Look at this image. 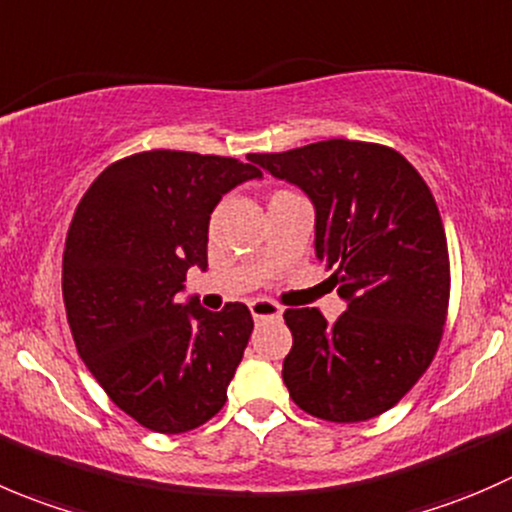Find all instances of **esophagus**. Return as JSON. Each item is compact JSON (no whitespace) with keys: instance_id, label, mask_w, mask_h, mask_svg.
Returning a JSON list of instances; mask_svg holds the SVG:
<instances>
[{"instance_id":"1","label":"esophagus","mask_w":512,"mask_h":512,"mask_svg":"<svg viewBox=\"0 0 512 512\" xmlns=\"http://www.w3.org/2000/svg\"><path fill=\"white\" fill-rule=\"evenodd\" d=\"M249 308L254 318H278L283 313V308L278 303L268 301V298H256V301L249 303Z\"/></svg>"}]
</instances>
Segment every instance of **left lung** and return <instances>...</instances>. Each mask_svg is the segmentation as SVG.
Here are the masks:
<instances>
[{
    "instance_id": "left-lung-1",
    "label": "left lung",
    "mask_w": 512,
    "mask_h": 512,
    "mask_svg": "<svg viewBox=\"0 0 512 512\" xmlns=\"http://www.w3.org/2000/svg\"><path fill=\"white\" fill-rule=\"evenodd\" d=\"M249 159L308 196L316 258L333 268L346 301L333 323L316 308L283 313L293 403L333 423L381 416L416 386L443 336L450 268L433 194L398 151L366 141L328 139Z\"/></svg>"
}]
</instances>
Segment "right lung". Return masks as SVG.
<instances>
[{
  "label": "right lung",
  "instance_id": "add662e5",
  "mask_svg": "<svg viewBox=\"0 0 512 512\" xmlns=\"http://www.w3.org/2000/svg\"><path fill=\"white\" fill-rule=\"evenodd\" d=\"M261 179L254 164L191 151H144L111 164L79 201L62 291L77 351L111 401L156 433H186L224 408L254 318L244 303L181 301L206 271L221 196Z\"/></svg>",
  "mask_w": 512,
  "mask_h": 512
}]
</instances>
